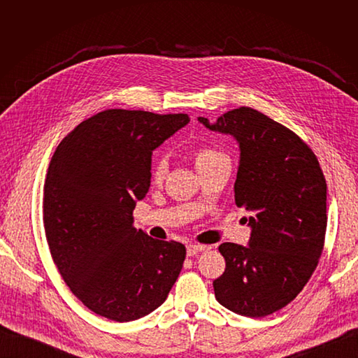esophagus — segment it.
Masks as SVG:
<instances>
[{"label":"esophagus","instance_id":"1","mask_svg":"<svg viewBox=\"0 0 358 358\" xmlns=\"http://www.w3.org/2000/svg\"><path fill=\"white\" fill-rule=\"evenodd\" d=\"M204 249H206V246H203V245L189 243V245L187 246V254H188V257H192V255H197L199 252H203Z\"/></svg>","mask_w":358,"mask_h":358}]
</instances>
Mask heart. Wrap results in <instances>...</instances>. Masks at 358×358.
<instances>
[{
  "instance_id": "obj_1",
  "label": "heart",
  "mask_w": 358,
  "mask_h": 358,
  "mask_svg": "<svg viewBox=\"0 0 358 358\" xmlns=\"http://www.w3.org/2000/svg\"><path fill=\"white\" fill-rule=\"evenodd\" d=\"M192 159L194 164H196L197 170L206 169L212 164H216V162L221 161H230L229 157H227L221 150L215 149L212 146H199L192 150ZM167 173V162L162 158H157L152 162V169H150V179H152L154 183H161L166 178Z\"/></svg>"
}]
</instances>
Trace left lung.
Wrapping results in <instances>:
<instances>
[{"instance_id": "1", "label": "left lung", "mask_w": 358, "mask_h": 358, "mask_svg": "<svg viewBox=\"0 0 358 358\" xmlns=\"http://www.w3.org/2000/svg\"><path fill=\"white\" fill-rule=\"evenodd\" d=\"M212 131L241 148L234 183L237 208L249 212V246L225 242L215 297L239 315L259 318L287 306L308 284L327 229V183L312 149L291 129L251 107L224 113Z\"/></svg>"}]
</instances>
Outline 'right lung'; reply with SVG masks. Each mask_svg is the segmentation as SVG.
Here are the masks:
<instances>
[{
    "label": "right lung",
    "instance_id": "1",
    "mask_svg": "<svg viewBox=\"0 0 358 358\" xmlns=\"http://www.w3.org/2000/svg\"><path fill=\"white\" fill-rule=\"evenodd\" d=\"M185 113L110 109L62 138L43 189V222L53 263L83 305L127 322L161 306L187 249L133 225L150 187L152 150L185 127Z\"/></svg>",
    "mask_w": 358,
    "mask_h": 358
}]
</instances>
